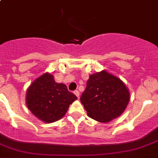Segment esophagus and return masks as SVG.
<instances>
[{
  "label": "esophagus",
  "mask_w": 158,
  "mask_h": 158,
  "mask_svg": "<svg viewBox=\"0 0 158 158\" xmlns=\"http://www.w3.org/2000/svg\"><path fill=\"white\" fill-rule=\"evenodd\" d=\"M74 94H75V95L77 96L78 98H79V90H75V91H74Z\"/></svg>",
  "instance_id": "1"
}]
</instances>
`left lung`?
Masks as SVG:
<instances>
[{"label":"left lung","instance_id":"1","mask_svg":"<svg viewBox=\"0 0 158 158\" xmlns=\"http://www.w3.org/2000/svg\"><path fill=\"white\" fill-rule=\"evenodd\" d=\"M80 101L89 117L108 123L123 113L130 101V92L120 79L102 71L90 75Z\"/></svg>","mask_w":158,"mask_h":158}]
</instances>
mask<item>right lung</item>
<instances>
[{
	"instance_id": "obj_1",
	"label": "right lung",
	"mask_w": 158,
	"mask_h": 158,
	"mask_svg": "<svg viewBox=\"0 0 158 158\" xmlns=\"http://www.w3.org/2000/svg\"><path fill=\"white\" fill-rule=\"evenodd\" d=\"M77 97L64 83H57L52 75L45 73L34 80L26 93L30 111L44 123L58 121L65 115Z\"/></svg>"
}]
</instances>
